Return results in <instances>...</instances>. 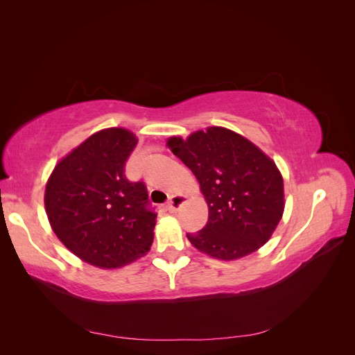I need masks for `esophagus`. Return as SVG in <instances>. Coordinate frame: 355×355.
<instances>
[{
  "mask_svg": "<svg viewBox=\"0 0 355 355\" xmlns=\"http://www.w3.org/2000/svg\"><path fill=\"white\" fill-rule=\"evenodd\" d=\"M184 201H185L184 196H171L167 202V207L171 211H176L182 206V204H184Z\"/></svg>",
  "mask_w": 355,
  "mask_h": 355,
  "instance_id": "34e87169",
  "label": "esophagus"
}]
</instances>
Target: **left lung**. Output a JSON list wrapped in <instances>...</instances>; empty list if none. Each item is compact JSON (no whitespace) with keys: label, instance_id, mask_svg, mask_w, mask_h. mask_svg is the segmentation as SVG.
Wrapping results in <instances>:
<instances>
[{"label":"left lung","instance_id":"obj_1","mask_svg":"<svg viewBox=\"0 0 355 355\" xmlns=\"http://www.w3.org/2000/svg\"><path fill=\"white\" fill-rule=\"evenodd\" d=\"M168 148L192 170L209 204L201 231L187 234L200 252L234 261L259 249L284 210L283 178L274 161L223 127L171 137Z\"/></svg>","mask_w":355,"mask_h":355}]
</instances>
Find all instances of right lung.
<instances>
[{
  "mask_svg": "<svg viewBox=\"0 0 355 355\" xmlns=\"http://www.w3.org/2000/svg\"><path fill=\"white\" fill-rule=\"evenodd\" d=\"M137 145L124 128H106L59 161L46 187L53 231L84 262L118 268L144 256L154 240L157 211L142 180L125 163Z\"/></svg>",
  "mask_w": 355,
  "mask_h": 355,
  "instance_id": "right-lung-1",
  "label": "right lung"
}]
</instances>
